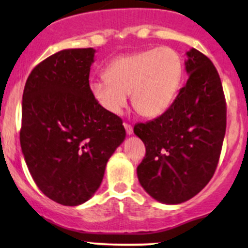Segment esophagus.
Segmentation results:
<instances>
[{
    "instance_id": "obj_1",
    "label": "esophagus",
    "mask_w": 248,
    "mask_h": 248,
    "mask_svg": "<svg viewBox=\"0 0 248 248\" xmlns=\"http://www.w3.org/2000/svg\"><path fill=\"white\" fill-rule=\"evenodd\" d=\"M124 128H126V133L128 135H132L133 134V127L130 126L129 124H124Z\"/></svg>"
}]
</instances>
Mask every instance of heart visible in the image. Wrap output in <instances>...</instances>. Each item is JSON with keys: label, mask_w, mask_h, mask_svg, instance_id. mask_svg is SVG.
I'll return each instance as SVG.
<instances>
[{"label": "heart", "mask_w": 248, "mask_h": 248, "mask_svg": "<svg viewBox=\"0 0 248 248\" xmlns=\"http://www.w3.org/2000/svg\"><path fill=\"white\" fill-rule=\"evenodd\" d=\"M184 64L170 48L149 49L120 56L108 64L106 78L89 84L97 105L113 115L127 107L129 94L141 115L155 118L170 108L180 88Z\"/></svg>", "instance_id": "1"}]
</instances>
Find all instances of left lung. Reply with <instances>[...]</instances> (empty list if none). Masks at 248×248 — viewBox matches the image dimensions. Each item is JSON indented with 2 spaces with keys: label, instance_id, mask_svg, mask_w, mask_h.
Instances as JSON below:
<instances>
[{
  "label": "left lung",
  "instance_id": "1",
  "mask_svg": "<svg viewBox=\"0 0 248 248\" xmlns=\"http://www.w3.org/2000/svg\"><path fill=\"white\" fill-rule=\"evenodd\" d=\"M185 62L188 74L170 107L159 118L134 126L146 155L138 179L153 199L167 205L197 195L213 176L226 132V101L217 70L192 48Z\"/></svg>",
  "mask_w": 248,
  "mask_h": 248
}]
</instances>
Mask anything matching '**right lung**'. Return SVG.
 Wrapping results in <instances>:
<instances>
[{
    "mask_svg": "<svg viewBox=\"0 0 248 248\" xmlns=\"http://www.w3.org/2000/svg\"><path fill=\"white\" fill-rule=\"evenodd\" d=\"M95 49H64L27 78L20 142L35 184L49 199L78 206L101 185L106 165L124 142L118 115L103 110L89 89Z\"/></svg>",
    "mask_w": 248,
    "mask_h": 248,
    "instance_id": "add662e5",
    "label": "right lung"
}]
</instances>
